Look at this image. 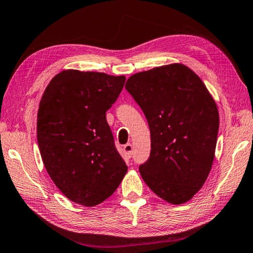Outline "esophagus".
<instances>
[{
  "mask_svg": "<svg viewBox=\"0 0 253 253\" xmlns=\"http://www.w3.org/2000/svg\"><path fill=\"white\" fill-rule=\"evenodd\" d=\"M124 152H125L127 158H131V155H133V145L129 143L126 144V145L124 146Z\"/></svg>",
  "mask_w": 253,
  "mask_h": 253,
  "instance_id": "34e87169",
  "label": "esophagus"
}]
</instances>
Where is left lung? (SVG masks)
<instances>
[{
  "instance_id": "obj_1",
  "label": "left lung",
  "mask_w": 253,
  "mask_h": 253,
  "mask_svg": "<svg viewBox=\"0 0 253 253\" xmlns=\"http://www.w3.org/2000/svg\"><path fill=\"white\" fill-rule=\"evenodd\" d=\"M126 90L141 107L151 131V154L139 173L151 190L180 205L210 174L219 118L205 84L189 67L171 64L139 72Z\"/></svg>"
}]
</instances>
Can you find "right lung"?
I'll use <instances>...</instances> for the list:
<instances>
[{
	"label": "right lung",
	"mask_w": 253,
	"mask_h": 253,
	"mask_svg": "<svg viewBox=\"0 0 253 253\" xmlns=\"http://www.w3.org/2000/svg\"><path fill=\"white\" fill-rule=\"evenodd\" d=\"M125 81L67 70L51 80L40 100L37 141L43 166L56 187L80 205L105 202L127 172L106 118Z\"/></svg>",
	"instance_id": "obj_1"
}]
</instances>
